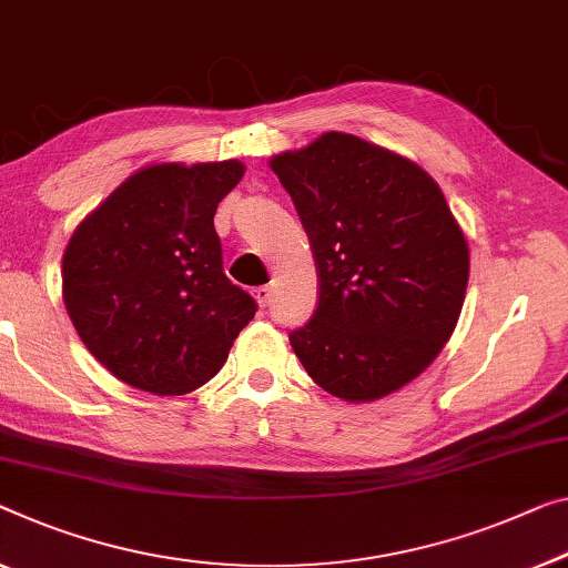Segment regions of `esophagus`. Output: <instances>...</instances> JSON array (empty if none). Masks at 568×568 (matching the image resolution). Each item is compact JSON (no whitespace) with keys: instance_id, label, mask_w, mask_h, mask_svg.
I'll use <instances>...</instances> for the list:
<instances>
[{"instance_id":"34e87169","label":"esophagus","mask_w":568,"mask_h":568,"mask_svg":"<svg viewBox=\"0 0 568 568\" xmlns=\"http://www.w3.org/2000/svg\"><path fill=\"white\" fill-rule=\"evenodd\" d=\"M255 298H257V303H260V308H267L270 301H273V287H270V285L255 287Z\"/></svg>"}]
</instances>
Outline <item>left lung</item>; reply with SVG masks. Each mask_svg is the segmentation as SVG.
<instances>
[{
    "label": "left lung",
    "mask_w": 568,
    "mask_h": 568,
    "mask_svg": "<svg viewBox=\"0 0 568 568\" xmlns=\"http://www.w3.org/2000/svg\"><path fill=\"white\" fill-rule=\"evenodd\" d=\"M270 168L318 270V306L291 332L301 365L349 403L400 390L444 349L467 293L469 247L442 189L410 160L342 132Z\"/></svg>",
    "instance_id": "1"
}]
</instances>
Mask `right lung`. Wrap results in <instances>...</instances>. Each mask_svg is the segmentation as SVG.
<instances>
[{
    "instance_id": "add662e5",
    "label": "right lung",
    "mask_w": 568,
    "mask_h": 568,
    "mask_svg": "<svg viewBox=\"0 0 568 568\" xmlns=\"http://www.w3.org/2000/svg\"><path fill=\"white\" fill-rule=\"evenodd\" d=\"M244 165L142 168L89 214L63 255V301L87 349L122 383L191 393L230 357L257 303L224 275L219 201Z\"/></svg>"
}]
</instances>
